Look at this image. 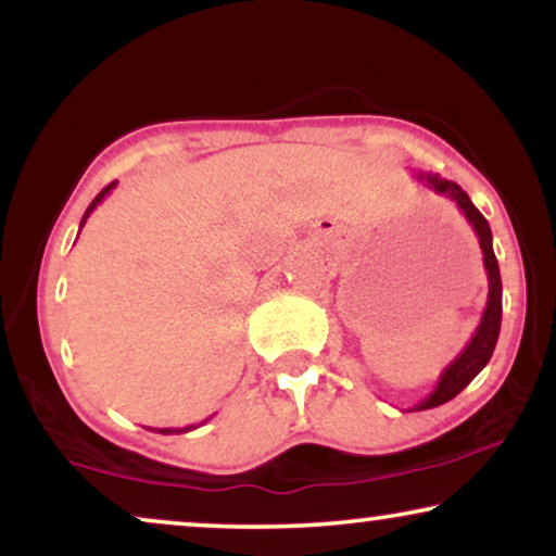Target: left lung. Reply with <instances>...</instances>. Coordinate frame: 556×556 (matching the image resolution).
<instances>
[{
  "label": "left lung",
  "mask_w": 556,
  "mask_h": 556,
  "mask_svg": "<svg viewBox=\"0 0 556 556\" xmlns=\"http://www.w3.org/2000/svg\"><path fill=\"white\" fill-rule=\"evenodd\" d=\"M417 179H420L428 189H432L435 194H443L451 202L458 204V210L466 215L470 227L476 230L478 245H481V253H483V268L489 273V301H485V311L481 316V324H478V329L473 333V339H470L468 346L463 349L451 364H447L443 375H440V382L435 390L413 407V409H430V407L443 405L447 400H453L460 390H466V387L473 382L478 371L489 364L493 349H496L498 331H501V273H498L496 255H493L491 227L485 223L481 212L476 210V204L470 202V197L463 192L455 181H447L440 177V174L420 172L417 174Z\"/></svg>",
  "instance_id": "left-lung-1"
}]
</instances>
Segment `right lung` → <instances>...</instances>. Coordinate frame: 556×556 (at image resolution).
I'll list each match as a JSON object with an SVG mask.
<instances>
[{"label":"right lung","mask_w":556,"mask_h":556,"mask_svg":"<svg viewBox=\"0 0 556 556\" xmlns=\"http://www.w3.org/2000/svg\"><path fill=\"white\" fill-rule=\"evenodd\" d=\"M113 187H116V181H113V185H109V187H105V189H103V192H98V197H96V200H93V202H90V207L86 210V215H83V223H80V227H83V225H86V219H88V215H90V212H93V210L98 207V204H101V202H103V197H105V194H109ZM189 430H194V425H189V428H162V430H154V432H162V435H174V432H189Z\"/></svg>","instance_id":"obj_1"}]
</instances>
